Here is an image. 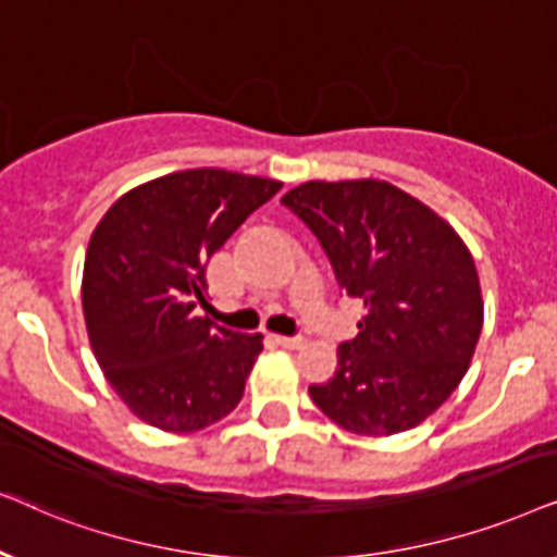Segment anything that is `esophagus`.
<instances>
[{
  "mask_svg": "<svg viewBox=\"0 0 557 557\" xmlns=\"http://www.w3.org/2000/svg\"><path fill=\"white\" fill-rule=\"evenodd\" d=\"M274 341H277V344L285 346V348H302V346H306V338H300V336H274Z\"/></svg>",
  "mask_w": 557,
  "mask_h": 557,
  "instance_id": "1",
  "label": "esophagus"
}]
</instances>
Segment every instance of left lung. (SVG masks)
<instances>
[{
  "label": "left lung",
  "instance_id": "obj_1",
  "mask_svg": "<svg viewBox=\"0 0 557 557\" xmlns=\"http://www.w3.org/2000/svg\"><path fill=\"white\" fill-rule=\"evenodd\" d=\"M364 302L338 369L310 397L348 433L382 438L446 403L476 351L484 300L476 264L446 219L387 181H308L283 196Z\"/></svg>",
  "mask_w": 557,
  "mask_h": 557
}]
</instances>
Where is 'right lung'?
<instances>
[{
    "label": "right lung",
    "mask_w": 557,
    "mask_h": 557,
    "mask_svg": "<svg viewBox=\"0 0 557 557\" xmlns=\"http://www.w3.org/2000/svg\"><path fill=\"white\" fill-rule=\"evenodd\" d=\"M280 181L193 168L116 198L86 249L81 302L91 351L119 399L165 433L209 428L239 405L262 333L196 315L206 264Z\"/></svg>",
    "instance_id": "add662e5"
}]
</instances>
